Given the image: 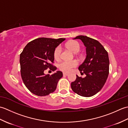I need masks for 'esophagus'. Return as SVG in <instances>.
I'll return each mask as SVG.
<instances>
[{
    "label": "esophagus",
    "instance_id": "obj_1",
    "mask_svg": "<svg viewBox=\"0 0 128 128\" xmlns=\"http://www.w3.org/2000/svg\"><path fill=\"white\" fill-rule=\"evenodd\" d=\"M69 75L68 73H66V72H63V75L64 76H68Z\"/></svg>",
    "mask_w": 128,
    "mask_h": 128
}]
</instances>
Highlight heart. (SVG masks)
I'll use <instances>...</instances> for the list:
<instances>
[{
	"label": "heart",
	"instance_id": "obj_1",
	"mask_svg": "<svg viewBox=\"0 0 128 128\" xmlns=\"http://www.w3.org/2000/svg\"><path fill=\"white\" fill-rule=\"evenodd\" d=\"M66 47L72 52L78 53L80 50V45L79 43L75 40H72L68 42L66 44ZM62 53V47L60 46H58L55 48L54 50V58L56 60H59L60 59ZM78 64V62L75 60H64L61 62L58 65V68L60 70L64 72H69L72 70V68L76 67Z\"/></svg>",
	"mask_w": 128,
	"mask_h": 128
}]
</instances>
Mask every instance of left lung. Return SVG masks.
I'll use <instances>...</instances> for the list:
<instances>
[{"label": "left lung", "mask_w": 128, "mask_h": 128, "mask_svg": "<svg viewBox=\"0 0 128 128\" xmlns=\"http://www.w3.org/2000/svg\"><path fill=\"white\" fill-rule=\"evenodd\" d=\"M80 39L86 47V57L78 66L81 74L85 78L76 75L71 84L75 93L83 97H91L98 93L107 79L109 74L110 60L107 52L98 40L86 36H78L74 40Z\"/></svg>", "instance_id": "8db88e82"}]
</instances>
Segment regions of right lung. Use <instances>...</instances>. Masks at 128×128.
Instances as JSON below:
<instances>
[{
  "label": "right lung",
  "instance_id": "add662e5",
  "mask_svg": "<svg viewBox=\"0 0 128 128\" xmlns=\"http://www.w3.org/2000/svg\"><path fill=\"white\" fill-rule=\"evenodd\" d=\"M65 38L53 39L39 38L29 42L20 56L21 75L28 90L38 96H45L56 90L62 72L57 71L53 74L46 75L44 71L50 68L53 72L56 69L53 66L54 50Z\"/></svg>",
  "mask_w": 128,
  "mask_h": 128
}]
</instances>
